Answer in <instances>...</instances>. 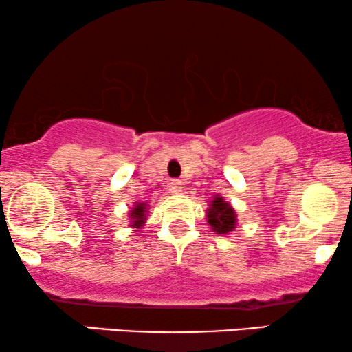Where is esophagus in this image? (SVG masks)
Returning <instances> with one entry per match:
<instances>
[{
    "label": "esophagus",
    "mask_w": 352,
    "mask_h": 352,
    "mask_svg": "<svg viewBox=\"0 0 352 352\" xmlns=\"http://www.w3.org/2000/svg\"><path fill=\"white\" fill-rule=\"evenodd\" d=\"M168 187H170L171 194H179V192H182V181L173 179L170 184H168Z\"/></svg>",
    "instance_id": "obj_1"
}]
</instances>
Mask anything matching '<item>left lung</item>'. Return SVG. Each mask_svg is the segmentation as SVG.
I'll use <instances>...</instances> for the list:
<instances>
[{
	"label": "left lung",
	"mask_w": 352,
	"mask_h": 352,
	"mask_svg": "<svg viewBox=\"0 0 352 352\" xmlns=\"http://www.w3.org/2000/svg\"><path fill=\"white\" fill-rule=\"evenodd\" d=\"M207 221L217 234H228L236 228L237 217L230 202L217 195L208 205Z\"/></svg>",
	"instance_id": "1"
}]
</instances>
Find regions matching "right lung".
Listing matches in <instances>:
<instances>
[{
    "label": "right lung",
    "instance_id": "add662e5",
    "mask_svg": "<svg viewBox=\"0 0 352 352\" xmlns=\"http://www.w3.org/2000/svg\"><path fill=\"white\" fill-rule=\"evenodd\" d=\"M148 210H147V204H140L135 202V207L131 210L129 218H131V226L134 228V231H139L140 228L144 226L145 223V217H147Z\"/></svg>",
    "mask_w": 352,
    "mask_h": 352
}]
</instances>
